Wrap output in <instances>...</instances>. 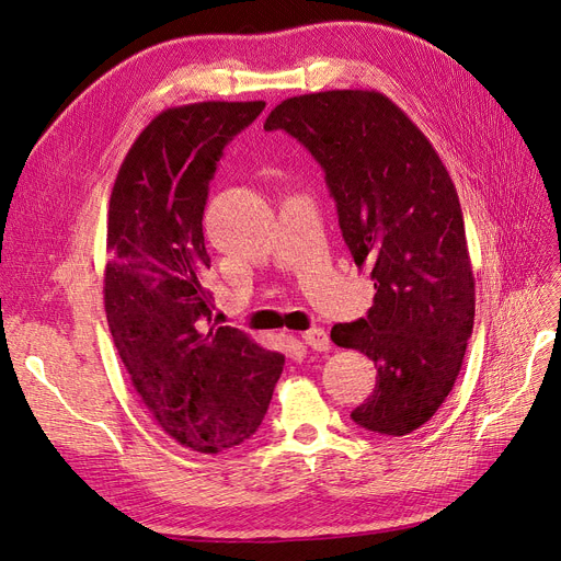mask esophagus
I'll return each mask as SVG.
<instances>
[{
	"label": "esophagus",
	"instance_id": "34e87169",
	"mask_svg": "<svg viewBox=\"0 0 561 561\" xmlns=\"http://www.w3.org/2000/svg\"><path fill=\"white\" fill-rule=\"evenodd\" d=\"M301 339H304V343H306L308 347L318 350V352H327V350H329V345H331V341H329V333H327L324 329H320V327H312V329L304 331V333H301Z\"/></svg>",
	"mask_w": 561,
	"mask_h": 561
}]
</instances>
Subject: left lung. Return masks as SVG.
I'll list each match as a JSON object with an SVG mask.
<instances>
[{
	"instance_id": "left-lung-1",
	"label": "left lung",
	"mask_w": 561,
	"mask_h": 561,
	"mask_svg": "<svg viewBox=\"0 0 561 561\" xmlns=\"http://www.w3.org/2000/svg\"><path fill=\"white\" fill-rule=\"evenodd\" d=\"M297 138L322 170L343 239L370 266L368 316L335 324L331 341L377 366L352 410L379 435H408L442 408L474 327V274L458 193L428 138L391 99L331 89L283 101L264 130Z\"/></svg>"
}]
</instances>
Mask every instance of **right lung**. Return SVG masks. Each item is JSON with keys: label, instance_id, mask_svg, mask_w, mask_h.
Here are the masks:
<instances>
[{"label": "right lung", "instance_id": "1", "mask_svg": "<svg viewBox=\"0 0 561 561\" xmlns=\"http://www.w3.org/2000/svg\"><path fill=\"white\" fill-rule=\"evenodd\" d=\"M264 101L168 107L128 149L110 195L105 316L130 382L156 423L199 454L249 439L285 356L234 327H209L211 257L203 216L226 145Z\"/></svg>", "mask_w": 561, "mask_h": 561}]
</instances>
